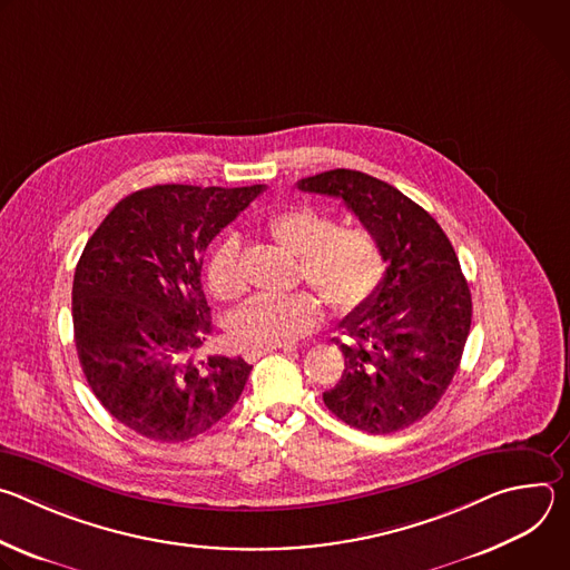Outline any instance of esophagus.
Listing matches in <instances>:
<instances>
[{"mask_svg": "<svg viewBox=\"0 0 570 570\" xmlns=\"http://www.w3.org/2000/svg\"><path fill=\"white\" fill-rule=\"evenodd\" d=\"M275 350L291 352L293 347H291V345H284V347H273V350H250V352H246V361H248V363H257L262 356H266V354H271V352H275Z\"/></svg>", "mask_w": 570, "mask_h": 570, "instance_id": "1", "label": "esophagus"}]
</instances>
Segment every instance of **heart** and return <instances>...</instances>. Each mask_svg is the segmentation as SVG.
Returning <instances> with one entry per match:
<instances>
[{"label": "heart", "mask_w": 570, "mask_h": 570, "mask_svg": "<svg viewBox=\"0 0 570 570\" xmlns=\"http://www.w3.org/2000/svg\"><path fill=\"white\" fill-rule=\"evenodd\" d=\"M262 229L282 250L297 257L295 277L314 293L259 295L243 304L229 317V338L243 350L291 345L320 324V298L345 317L365 308L383 284V246L365 225H336L327 212L291 205L268 214ZM205 279L218 299H236L243 293L234 238L216 243L205 264Z\"/></svg>", "instance_id": "obj_1"}]
</instances>
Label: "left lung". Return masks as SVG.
<instances>
[{"mask_svg": "<svg viewBox=\"0 0 570 570\" xmlns=\"http://www.w3.org/2000/svg\"><path fill=\"white\" fill-rule=\"evenodd\" d=\"M297 189L343 198L383 246L374 299L341 327L350 343L341 381L322 394L345 424L387 435L426 417L458 372L471 327V293L438 220L392 185L352 169L302 178Z\"/></svg>", "mask_w": 570, "mask_h": 570, "instance_id": "1", "label": "left lung"}]
</instances>
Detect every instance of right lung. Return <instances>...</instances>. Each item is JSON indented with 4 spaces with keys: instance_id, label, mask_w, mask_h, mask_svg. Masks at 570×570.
Returning <instances> with one entry per match:
<instances>
[{
    "instance_id": "obj_1",
    "label": "right lung",
    "mask_w": 570,
    "mask_h": 570,
    "mask_svg": "<svg viewBox=\"0 0 570 570\" xmlns=\"http://www.w3.org/2000/svg\"><path fill=\"white\" fill-rule=\"evenodd\" d=\"M266 187L155 185L119 200L80 255L73 343L104 409L155 442H185L220 422L253 365L196 358L212 336L200 284L212 238Z\"/></svg>"
}]
</instances>
